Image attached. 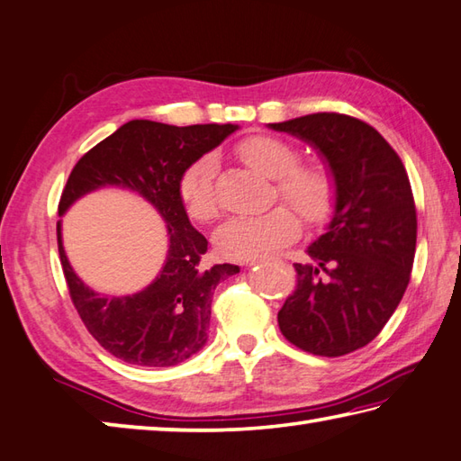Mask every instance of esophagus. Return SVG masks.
<instances>
[{
    "label": "esophagus",
    "mask_w": 461,
    "mask_h": 461,
    "mask_svg": "<svg viewBox=\"0 0 461 461\" xmlns=\"http://www.w3.org/2000/svg\"><path fill=\"white\" fill-rule=\"evenodd\" d=\"M256 259H249V262H246V266H254Z\"/></svg>",
    "instance_id": "obj_1"
}]
</instances>
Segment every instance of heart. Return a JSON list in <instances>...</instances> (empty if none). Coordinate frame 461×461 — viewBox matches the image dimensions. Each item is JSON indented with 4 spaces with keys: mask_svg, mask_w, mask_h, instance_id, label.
<instances>
[{
    "mask_svg": "<svg viewBox=\"0 0 461 461\" xmlns=\"http://www.w3.org/2000/svg\"><path fill=\"white\" fill-rule=\"evenodd\" d=\"M238 153L244 161L266 177L276 179V191L308 223H321L332 213L337 202V181L322 163L298 165L296 147L270 135H254L241 140ZM217 161L205 155L183 173L179 195L187 213L197 221H209L217 215L215 194ZM300 231L298 217L288 207L278 205L256 215H233L215 231V246L230 259H259L294 240Z\"/></svg>",
    "mask_w": 461,
    "mask_h": 461,
    "instance_id": "heart-1",
    "label": "heart"
}]
</instances>
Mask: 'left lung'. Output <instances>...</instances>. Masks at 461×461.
Segmentation results:
<instances>
[{
	"instance_id": "1",
	"label": "left lung",
	"mask_w": 461,
	"mask_h": 461,
	"mask_svg": "<svg viewBox=\"0 0 461 461\" xmlns=\"http://www.w3.org/2000/svg\"><path fill=\"white\" fill-rule=\"evenodd\" d=\"M267 127L318 150L337 181L326 231L294 264L296 290L278 312L292 345L318 357H342L383 330L409 284L417 213L409 177L393 147L366 124L316 113Z\"/></svg>"
}]
</instances>
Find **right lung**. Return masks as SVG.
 <instances>
[{"label": "right lung", "mask_w": 461, "mask_h": 461, "mask_svg": "<svg viewBox=\"0 0 461 461\" xmlns=\"http://www.w3.org/2000/svg\"><path fill=\"white\" fill-rule=\"evenodd\" d=\"M233 131L238 124L173 127L129 121L74 165L58 215L92 191L121 187L153 205L167 225L169 248L157 278L135 294L104 296L72 270L62 246V221H58V252L72 303L98 345L124 363L173 366L205 347L213 290L240 267L215 264L203 270L207 240L189 221L179 181L197 158Z\"/></svg>", "instance_id": "obj_1"}]
</instances>
